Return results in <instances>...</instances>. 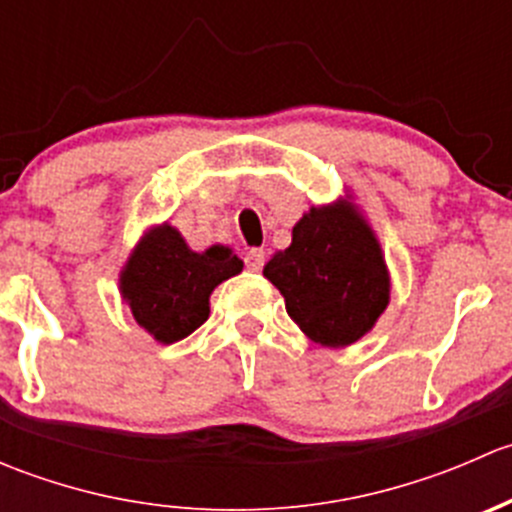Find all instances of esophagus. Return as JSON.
I'll list each match as a JSON object with an SVG mask.
<instances>
[{"label":"esophagus","mask_w":512,"mask_h":512,"mask_svg":"<svg viewBox=\"0 0 512 512\" xmlns=\"http://www.w3.org/2000/svg\"><path fill=\"white\" fill-rule=\"evenodd\" d=\"M245 265H247V270L260 272L262 265H265V250H262V247H252V250H247Z\"/></svg>","instance_id":"1"}]
</instances>
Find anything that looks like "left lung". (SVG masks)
I'll return each mask as SVG.
<instances>
[{"label":"left lung","mask_w":512,"mask_h":512,"mask_svg":"<svg viewBox=\"0 0 512 512\" xmlns=\"http://www.w3.org/2000/svg\"><path fill=\"white\" fill-rule=\"evenodd\" d=\"M262 275L285 297L292 322L322 347H349L389 304L391 280L374 230L349 198L309 208L292 245Z\"/></svg>","instance_id":"obj_1"}]
</instances>
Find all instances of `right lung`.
<instances>
[{
	"label": "right lung",
	"mask_w": 512,
	"mask_h": 512,
	"mask_svg": "<svg viewBox=\"0 0 512 512\" xmlns=\"http://www.w3.org/2000/svg\"><path fill=\"white\" fill-rule=\"evenodd\" d=\"M242 260L230 247L193 252L173 225L151 227L121 270L123 302L133 319L160 344L193 334L210 314V294L240 275Z\"/></svg>",
	"instance_id": "right-lung-1"
}]
</instances>
